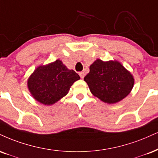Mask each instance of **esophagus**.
<instances>
[{
  "label": "esophagus",
  "instance_id": "1",
  "mask_svg": "<svg viewBox=\"0 0 158 158\" xmlns=\"http://www.w3.org/2000/svg\"><path fill=\"white\" fill-rule=\"evenodd\" d=\"M79 76H80L81 79H83V78L85 77V73L84 72H80V73H79Z\"/></svg>",
  "mask_w": 158,
  "mask_h": 158
}]
</instances>
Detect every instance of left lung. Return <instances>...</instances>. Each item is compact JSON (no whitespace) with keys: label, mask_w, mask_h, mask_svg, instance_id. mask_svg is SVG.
<instances>
[{"label":"left lung","mask_w":158,"mask_h":158,"mask_svg":"<svg viewBox=\"0 0 158 158\" xmlns=\"http://www.w3.org/2000/svg\"><path fill=\"white\" fill-rule=\"evenodd\" d=\"M90 92L102 102L114 104L130 93L134 85L132 75L117 61L97 60L84 78Z\"/></svg>","instance_id":"obj_1"}]
</instances>
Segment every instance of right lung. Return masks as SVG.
Wrapping results in <instances>:
<instances>
[{"instance_id": "right-lung-1", "label": "right lung", "mask_w": 158, "mask_h": 158, "mask_svg": "<svg viewBox=\"0 0 158 158\" xmlns=\"http://www.w3.org/2000/svg\"><path fill=\"white\" fill-rule=\"evenodd\" d=\"M79 79L73 70H68L57 60L38 67L28 79V87L36 100L51 105L67 95L73 83Z\"/></svg>"}]
</instances>
